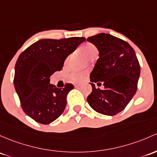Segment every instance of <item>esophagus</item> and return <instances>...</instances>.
Segmentation results:
<instances>
[{"label": "esophagus", "mask_w": 157, "mask_h": 157, "mask_svg": "<svg viewBox=\"0 0 157 157\" xmlns=\"http://www.w3.org/2000/svg\"><path fill=\"white\" fill-rule=\"evenodd\" d=\"M74 86H75L76 87H78V86H80V83H76L75 85H74Z\"/></svg>", "instance_id": "esophagus-1"}]
</instances>
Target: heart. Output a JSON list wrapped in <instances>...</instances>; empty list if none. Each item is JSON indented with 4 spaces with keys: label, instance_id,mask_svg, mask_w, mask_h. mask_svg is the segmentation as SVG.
Returning a JSON list of instances; mask_svg holds the SVG:
<instances>
[{
    "label": "heart",
    "instance_id": "heart-1",
    "mask_svg": "<svg viewBox=\"0 0 157 157\" xmlns=\"http://www.w3.org/2000/svg\"><path fill=\"white\" fill-rule=\"evenodd\" d=\"M80 51L86 57L88 58L89 59H92V58L97 56L98 53V51L97 47L95 45L91 44V43H86L80 47ZM71 57L67 58L66 60V63H68L70 61ZM71 80L74 82H80L85 77V74L83 72H74L71 74Z\"/></svg>",
    "mask_w": 157,
    "mask_h": 157
}]
</instances>
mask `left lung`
<instances>
[{
	"label": "left lung",
	"instance_id": "1",
	"mask_svg": "<svg viewBox=\"0 0 157 157\" xmlns=\"http://www.w3.org/2000/svg\"><path fill=\"white\" fill-rule=\"evenodd\" d=\"M99 52L90 74L92 91L87 97L90 107L101 114L114 116L124 110L137 91L141 73L132 47L123 40L101 33L87 38ZM102 90L95 87L94 83Z\"/></svg>",
	"mask_w": 157,
	"mask_h": 157
}]
</instances>
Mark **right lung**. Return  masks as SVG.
<instances>
[{
    "label": "right lung",
    "instance_id": "obj_1",
    "mask_svg": "<svg viewBox=\"0 0 157 157\" xmlns=\"http://www.w3.org/2000/svg\"><path fill=\"white\" fill-rule=\"evenodd\" d=\"M85 37L41 39L20 54L15 65L13 83L23 111L41 124H49L63 113L71 83L57 88L49 83L50 76L61 71L66 58Z\"/></svg>",
    "mask_w": 157,
    "mask_h": 157
}]
</instances>
